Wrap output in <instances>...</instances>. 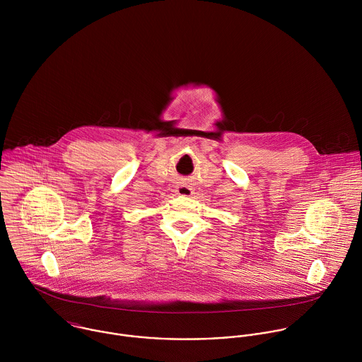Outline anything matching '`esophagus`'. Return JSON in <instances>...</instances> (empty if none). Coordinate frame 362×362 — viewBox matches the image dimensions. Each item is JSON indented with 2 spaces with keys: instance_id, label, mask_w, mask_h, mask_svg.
I'll return each instance as SVG.
<instances>
[{
  "instance_id": "1",
  "label": "esophagus",
  "mask_w": 362,
  "mask_h": 362,
  "mask_svg": "<svg viewBox=\"0 0 362 362\" xmlns=\"http://www.w3.org/2000/svg\"><path fill=\"white\" fill-rule=\"evenodd\" d=\"M177 194L181 195V197H192L194 189L191 187H188V185H181V187L177 188Z\"/></svg>"
}]
</instances>
